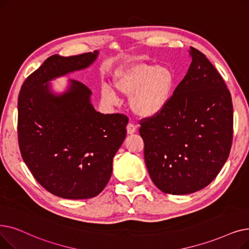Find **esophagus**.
Segmentation results:
<instances>
[{
  "label": "esophagus",
  "mask_w": 249,
  "mask_h": 249,
  "mask_svg": "<svg viewBox=\"0 0 249 249\" xmlns=\"http://www.w3.org/2000/svg\"><path fill=\"white\" fill-rule=\"evenodd\" d=\"M136 131H137V128H136V126L133 124H128L126 125V133H127V135H134L136 133Z\"/></svg>",
  "instance_id": "obj_1"
}]
</instances>
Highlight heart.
<instances>
[{
	"label": "heart",
	"mask_w": 249,
	"mask_h": 249,
	"mask_svg": "<svg viewBox=\"0 0 249 249\" xmlns=\"http://www.w3.org/2000/svg\"><path fill=\"white\" fill-rule=\"evenodd\" d=\"M175 81L174 72L167 66L132 63L116 71L112 84L118 93L129 96V107L135 114L153 117L169 103ZM100 94L101 99L107 104H114L117 100L109 86H102Z\"/></svg>",
	"instance_id": "obj_1"
}]
</instances>
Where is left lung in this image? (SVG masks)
Masks as SVG:
<instances>
[{"mask_svg":"<svg viewBox=\"0 0 249 249\" xmlns=\"http://www.w3.org/2000/svg\"><path fill=\"white\" fill-rule=\"evenodd\" d=\"M192 64L160 113L141 121L152 181L170 195L206 187L227 161L233 105L226 84L204 53L191 47Z\"/></svg>","mask_w":249,"mask_h":249,"instance_id":"left-lung-1","label":"left lung"}]
</instances>
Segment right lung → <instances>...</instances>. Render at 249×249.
I'll list each match as a JSON object with an SVG mask.
<instances>
[{
    "label": "right lung",
    "instance_id": "obj_1",
    "mask_svg": "<svg viewBox=\"0 0 249 249\" xmlns=\"http://www.w3.org/2000/svg\"><path fill=\"white\" fill-rule=\"evenodd\" d=\"M98 51L54 54L23 83L18 98V141L34 178L51 194L69 199L98 196L108 183L112 160L124 143L127 117L103 114L91 103L92 92L69 80L65 92L50 82L88 68Z\"/></svg>",
    "mask_w": 249,
    "mask_h": 249
}]
</instances>
